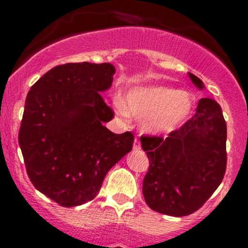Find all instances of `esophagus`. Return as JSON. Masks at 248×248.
<instances>
[{"label": "esophagus", "mask_w": 248, "mask_h": 248, "mask_svg": "<svg viewBox=\"0 0 248 248\" xmlns=\"http://www.w3.org/2000/svg\"><path fill=\"white\" fill-rule=\"evenodd\" d=\"M140 148H141V146H140V141H139V140L135 139L134 140V145H133V149H134V150H140Z\"/></svg>", "instance_id": "1"}]
</instances>
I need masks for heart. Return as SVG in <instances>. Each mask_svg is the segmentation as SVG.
<instances>
[{
	"instance_id": "heart-1",
	"label": "heart",
	"mask_w": 248,
	"mask_h": 248,
	"mask_svg": "<svg viewBox=\"0 0 248 248\" xmlns=\"http://www.w3.org/2000/svg\"><path fill=\"white\" fill-rule=\"evenodd\" d=\"M122 114L144 119V128L151 134H170L187 120L195 107L190 92L176 91L166 85H145L131 89L125 105L115 100Z\"/></svg>"
}]
</instances>
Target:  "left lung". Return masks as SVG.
<instances>
[{"mask_svg":"<svg viewBox=\"0 0 248 248\" xmlns=\"http://www.w3.org/2000/svg\"><path fill=\"white\" fill-rule=\"evenodd\" d=\"M199 89L200 78L189 73ZM226 122L217 102L199 100L191 119L168 138L141 137L149 170L143 181L146 205L181 217L198 211L217 189L226 171Z\"/></svg>","mask_w":248,"mask_h":248,"instance_id":"1","label":"left lung"}]
</instances>
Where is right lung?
I'll use <instances>...</instances> for the list:
<instances>
[{
	"instance_id": "add662e5",
	"label": "right lung",
	"mask_w": 248,
	"mask_h": 248,
	"mask_svg": "<svg viewBox=\"0 0 248 248\" xmlns=\"http://www.w3.org/2000/svg\"><path fill=\"white\" fill-rule=\"evenodd\" d=\"M110 63H67L41 77L28 92L18 143L31 183L64 207L99 192L107 172L133 148L130 131L103 125L114 117L100 93L111 87Z\"/></svg>"
}]
</instances>
